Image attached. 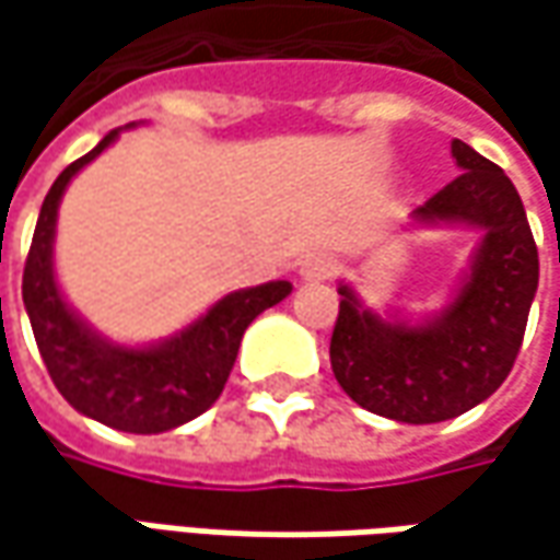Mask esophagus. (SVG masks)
I'll return each instance as SVG.
<instances>
[{"instance_id": "34e87169", "label": "esophagus", "mask_w": 560, "mask_h": 560, "mask_svg": "<svg viewBox=\"0 0 560 560\" xmlns=\"http://www.w3.org/2000/svg\"><path fill=\"white\" fill-rule=\"evenodd\" d=\"M334 258H327V255H308L302 265H299V273H302V280H308V283H317V280H327V277H334Z\"/></svg>"}]
</instances>
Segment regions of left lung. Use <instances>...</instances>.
Listing matches in <instances>:
<instances>
[{
	"mask_svg": "<svg viewBox=\"0 0 560 560\" xmlns=\"http://www.w3.org/2000/svg\"><path fill=\"white\" fill-rule=\"evenodd\" d=\"M462 174L415 208V224H462L483 233L455 299L408 324L380 317L339 283L330 364L346 396L380 418L440 423L492 396L521 352L539 287V252L527 211L499 164L452 140Z\"/></svg>",
	"mask_w": 560,
	"mask_h": 560,
	"instance_id": "8db88e82",
	"label": "left lung"
}]
</instances>
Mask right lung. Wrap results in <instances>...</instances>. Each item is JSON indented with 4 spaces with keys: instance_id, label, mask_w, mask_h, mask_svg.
I'll return each mask as SVG.
<instances>
[{
    "instance_id": "right-lung-1",
    "label": "right lung",
    "mask_w": 560,
    "mask_h": 560,
    "mask_svg": "<svg viewBox=\"0 0 560 560\" xmlns=\"http://www.w3.org/2000/svg\"><path fill=\"white\" fill-rule=\"evenodd\" d=\"M133 127V124H127ZM118 130L105 133L93 152L68 164L49 189L33 230L31 255L24 265V308L55 389L80 415L115 427L120 433H164L208 411L224 383L246 327L258 314L283 302L290 280H270L224 295L177 336L155 346H118L98 336L65 302L55 283L52 246L58 202L80 167L98 159Z\"/></svg>"
}]
</instances>
